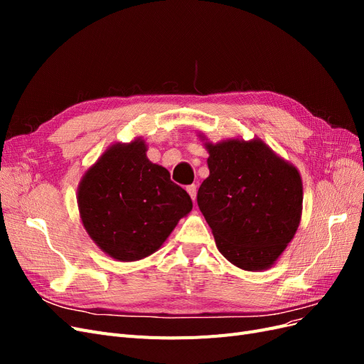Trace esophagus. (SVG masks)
<instances>
[{
    "mask_svg": "<svg viewBox=\"0 0 364 364\" xmlns=\"http://www.w3.org/2000/svg\"><path fill=\"white\" fill-rule=\"evenodd\" d=\"M186 191H188L190 197L193 199V202H196V196H197V186L196 185H188L186 186Z\"/></svg>",
    "mask_w": 364,
    "mask_h": 364,
    "instance_id": "obj_1",
    "label": "esophagus"
}]
</instances>
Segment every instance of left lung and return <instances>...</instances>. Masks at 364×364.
Wrapping results in <instances>:
<instances>
[{
    "label": "left lung",
    "mask_w": 364,
    "mask_h": 364,
    "mask_svg": "<svg viewBox=\"0 0 364 364\" xmlns=\"http://www.w3.org/2000/svg\"><path fill=\"white\" fill-rule=\"evenodd\" d=\"M197 136L209 155L197 203L217 249L241 270L270 269L301 223L299 170L259 138L211 142Z\"/></svg>",
    "instance_id": "obj_1"
}]
</instances>
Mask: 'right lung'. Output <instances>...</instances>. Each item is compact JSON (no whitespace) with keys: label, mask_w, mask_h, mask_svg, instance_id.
<instances>
[{"label":"right lung","mask_w":364,"mask_h":364,"mask_svg":"<svg viewBox=\"0 0 364 364\" xmlns=\"http://www.w3.org/2000/svg\"><path fill=\"white\" fill-rule=\"evenodd\" d=\"M77 206L87 235L106 255L132 262L155 253L190 214L188 193L147 158L142 136L114 142L85 171Z\"/></svg>","instance_id":"1"}]
</instances>
